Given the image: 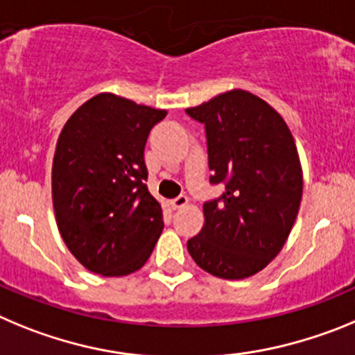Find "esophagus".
<instances>
[{
  "mask_svg": "<svg viewBox=\"0 0 355 355\" xmlns=\"http://www.w3.org/2000/svg\"><path fill=\"white\" fill-rule=\"evenodd\" d=\"M187 203H189V198L185 196V194H180V196H177L175 200H171V207H173L175 210L182 209V207H185Z\"/></svg>",
  "mask_w": 355,
  "mask_h": 355,
  "instance_id": "esophagus-1",
  "label": "esophagus"
}]
</instances>
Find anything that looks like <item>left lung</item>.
Returning a JSON list of instances; mask_svg holds the SVG:
<instances>
[{
  "instance_id": "obj_1",
  "label": "left lung",
  "mask_w": 355,
  "mask_h": 355,
  "mask_svg": "<svg viewBox=\"0 0 355 355\" xmlns=\"http://www.w3.org/2000/svg\"><path fill=\"white\" fill-rule=\"evenodd\" d=\"M187 114L205 123L212 184L225 193L203 205L205 223L187 249L223 279H244L277 257L297 219L302 168L288 125L245 90L216 95Z\"/></svg>"
}]
</instances>
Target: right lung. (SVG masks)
<instances>
[{
    "instance_id": "1",
    "label": "right lung",
    "mask_w": 355,
    "mask_h": 355,
    "mask_svg": "<svg viewBox=\"0 0 355 355\" xmlns=\"http://www.w3.org/2000/svg\"><path fill=\"white\" fill-rule=\"evenodd\" d=\"M166 113L98 94L60 132L51 184L54 216L69 251L90 272H136L161 237V203L145 184V145Z\"/></svg>"
}]
</instances>
